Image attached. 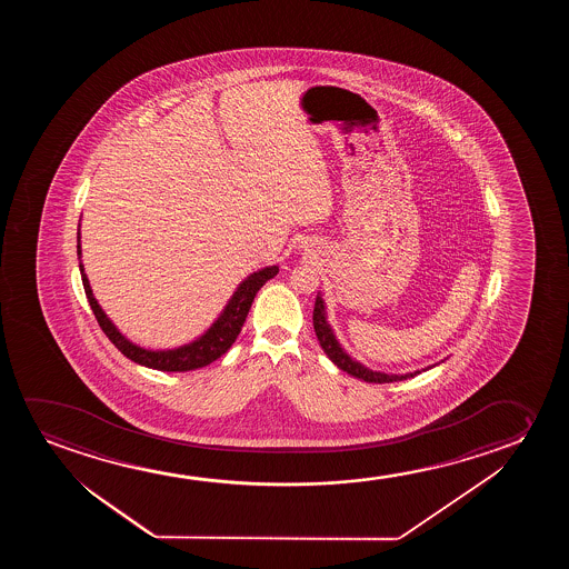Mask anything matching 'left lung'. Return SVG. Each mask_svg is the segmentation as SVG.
Masks as SVG:
<instances>
[{
	"label": "left lung",
	"mask_w": 569,
	"mask_h": 569,
	"mask_svg": "<svg viewBox=\"0 0 569 569\" xmlns=\"http://www.w3.org/2000/svg\"><path fill=\"white\" fill-rule=\"evenodd\" d=\"M312 327H315L319 343L322 346V350H325L328 358L332 359L336 366L340 367L342 371L350 373L351 377H356V379H363L366 382H395L405 381V379H410L413 375L420 373V371L406 375L377 373V371H371V369L361 366L358 361H353V359L340 348V343H338L335 335H332V330L328 327L327 317H325V303H322V297L320 296H317V301H315Z\"/></svg>",
	"instance_id": "obj_1"
}]
</instances>
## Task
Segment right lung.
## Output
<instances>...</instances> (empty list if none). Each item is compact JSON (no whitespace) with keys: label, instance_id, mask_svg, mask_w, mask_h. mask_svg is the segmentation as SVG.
<instances>
[{"label":"right lung","instance_id":"1","mask_svg":"<svg viewBox=\"0 0 569 569\" xmlns=\"http://www.w3.org/2000/svg\"><path fill=\"white\" fill-rule=\"evenodd\" d=\"M78 254H81V247H79L78 234ZM81 270V280H83V289H86L87 301L93 309L94 319L102 328V332L109 336L110 342L117 346L118 350L124 353L126 358L132 359L140 366L151 367V369H159V371H192V369H200L203 366H210L211 361L221 358L231 346H233L237 336L241 332L244 319L250 311V305L257 297L258 289L264 286L266 281L272 280L273 276L278 273V266H268L260 272H254L249 276L247 280L242 281L241 286L237 288L231 301L227 303L226 311L221 312L213 327L200 336L198 340L187 346H180L177 350L167 351H151L143 350L140 346L126 340L124 336L118 332L117 327L110 322L109 317L104 315L97 299L93 297L89 280H87L86 272H83V264H79Z\"/></svg>","mask_w":569,"mask_h":569}]
</instances>
